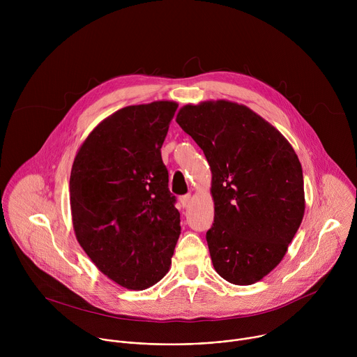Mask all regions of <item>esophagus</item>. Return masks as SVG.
I'll return each mask as SVG.
<instances>
[{
  "label": "esophagus",
  "instance_id": "obj_1",
  "mask_svg": "<svg viewBox=\"0 0 357 357\" xmlns=\"http://www.w3.org/2000/svg\"><path fill=\"white\" fill-rule=\"evenodd\" d=\"M189 200H190V195H183V196H181V197H179V202H181L182 208H186V206H188Z\"/></svg>",
  "mask_w": 357,
  "mask_h": 357
}]
</instances>
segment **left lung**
<instances>
[{
	"label": "left lung",
	"instance_id": "obj_1",
	"mask_svg": "<svg viewBox=\"0 0 357 357\" xmlns=\"http://www.w3.org/2000/svg\"><path fill=\"white\" fill-rule=\"evenodd\" d=\"M176 123L212 171L215 223L206 240L216 273L236 285L260 281L284 259L303 218L294 148L263 117L227 100L186 105Z\"/></svg>",
	"mask_w": 357,
	"mask_h": 357
}]
</instances>
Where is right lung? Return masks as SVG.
<instances>
[{
    "mask_svg": "<svg viewBox=\"0 0 357 357\" xmlns=\"http://www.w3.org/2000/svg\"><path fill=\"white\" fill-rule=\"evenodd\" d=\"M176 109L152 101L116 112L89 134L72 167L76 238L101 273L128 289L164 278L181 234L161 157Z\"/></svg>",
    "mask_w": 357,
    "mask_h": 357,
    "instance_id": "right-lung-1",
    "label": "right lung"
}]
</instances>
